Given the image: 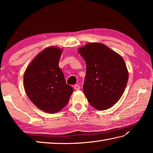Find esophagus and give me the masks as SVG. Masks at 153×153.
Returning a JSON list of instances; mask_svg holds the SVG:
<instances>
[{
  "mask_svg": "<svg viewBox=\"0 0 153 153\" xmlns=\"http://www.w3.org/2000/svg\"><path fill=\"white\" fill-rule=\"evenodd\" d=\"M74 88L75 90H79L80 89V86L79 85H75Z\"/></svg>",
  "mask_w": 153,
  "mask_h": 153,
  "instance_id": "34e87169",
  "label": "esophagus"
}]
</instances>
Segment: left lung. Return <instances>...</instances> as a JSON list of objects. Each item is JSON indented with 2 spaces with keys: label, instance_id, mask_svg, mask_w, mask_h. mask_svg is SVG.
Segmentation results:
<instances>
[{
  "label": "left lung",
  "instance_id": "1",
  "mask_svg": "<svg viewBox=\"0 0 153 153\" xmlns=\"http://www.w3.org/2000/svg\"><path fill=\"white\" fill-rule=\"evenodd\" d=\"M78 52L87 64L83 89L87 100L97 110L110 108L121 98L128 83L124 60L101 43H88Z\"/></svg>",
  "mask_w": 153,
  "mask_h": 153
}]
</instances>
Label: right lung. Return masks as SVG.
I'll use <instances>...</instances> for the list:
<instances>
[{"label":"right lung","instance_id":"1","mask_svg":"<svg viewBox=\"0 0 153 153\" xmlns=\"http://www.w3.org/2000/svg\"><path fill=\"white\" fill-rule=\"evenodd\" d=\"M61 54L57 47L45 48L32 60L24 74V88L28 97L45 112L54 113L63 108L74 91L58 66Z\"/></svg>","mask_w":153,"mask_h":153}]
</instances>
